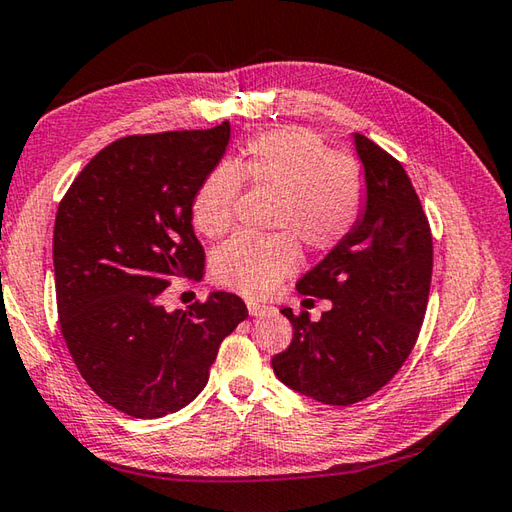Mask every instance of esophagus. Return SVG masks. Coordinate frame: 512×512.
Here are the masks:
<instances>
[{"instance_id":"obj_1","label":"esophagus","mask_w":512,"mask_h":512,"mask_svg":"<svg viewBox=\"0 0 512 512\" xmlns=\"http://www.w3.org/2000/svg\"><path fill=\"white\" fill-rule=\"evenodd\" d=\"M247 311L252 318H260V316H271L276 309L269 305H258V302H247Z\"/></svg>"}]
</instances>
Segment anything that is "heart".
Returning <instances> with one entry per match:
<instances>
[{
	"instance_id": "b5f03b06",
	"label": "heart",
	"mask_w": 512,
	"mask_h": 512,
	"mask_svg": "<svg viewBox=\"0 0 512 512\" xmlns=\"http://www.w3.org/2000/svg\"><path fill=\"white\" fill-rule=\"evenodd\" d=\"M241 183L276 194L271 227L276 236L241 234L216 249L212 276L247 298H265L298 265V243L331 252L356 229L367 183L360 163L327 148L316 132L283 128L249 139L234 168L218 165L196 187L192 223L207 238H221L234 223Z\"/></svg>"
}]
</instances>
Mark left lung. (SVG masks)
<instances>
[{"mask_svg": "<svg viewBox=\"0 0 512 512\" xmlns=\"http://www.w3.org/2000/svg\"><path fill=\"white\" fill-rule=\"evenodd\" d=\"M367 201L347 241L298 280L302 296L327 298L318 322L307 311L283 316L291 344L271 358L276 378L311 400L349 406L380 391L420 333L433 274V238L400 161L353 134Z\"/></svg>", "mask_w": 512, "mask_h": 512, "instance_id": "1", "label": "left lung"}]
</instances>
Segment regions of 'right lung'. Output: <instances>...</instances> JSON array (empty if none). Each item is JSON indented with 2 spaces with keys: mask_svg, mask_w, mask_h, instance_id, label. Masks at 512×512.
<instances>
[{
  "mask_svg": "<svg viewBox=\"0 0 512 512\" xmlns=\"http://www.w3.org/2000/svg\"><path fill=\"white\" fill-rule=\"evenodd\" d=\"M229 123L123 137L61 198L52 263L59 325L83 380L121 413L154 420L205 389L218 347L247 318L214 291L183 311L161 305L176 278L201 280L196 187L223 159Z\"/></svg>",
  "mask_w": 512,
  "mask_h": 512,
  "instance_id": "add662e5",
  "label": "right lung"
}]
</instances>
